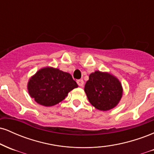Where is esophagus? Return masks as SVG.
Listing matches in <instances>:
<instances>
[{"label": "esophagus", "mask_w": 154, "mask_h": 154, "mask_svg": "<svg viewBox=\"0 0 154 154\" xmlns=\"http://www.w3.org/2000/svg\"><path fill=\"white\" fill-rule=\"evenodd\" d=\"M77 82L79 87H83V86H84V81H83L82 79H79V80H77Z\"/></svg>", "instance_id": "34e87169"}]
</instances>
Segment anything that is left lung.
I'll return each instance as SVG.
<instances>
[{
  "label": "left lung",
  "instance_id": "1",
  "mask_svg": "<svg viewBox=\"0 0 154 154\" xmlns=\"http://www.w3.org/2000/svg\"><path fill=\"white\" fill-rule=\"evenodd\" d=\"M84 90L92 106L103 111L116 107L123 95L119 79L110 73L100 71L89 75Z\"/></svg>",
  "mask_w": 154,
  "mask_h": 154
}]
</instances>
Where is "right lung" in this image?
<instances>
[{
  "mask_svg": "<svg viewBox=\"0 0 154 154\" xmlns=\"http://www.w3.org/2000/svg\"><path fill=\"white\" fill-rule=\"evenodd\" d=\"M77 87L78 85L69 73L51 66L39 69L27 83L31 98L44 106H52L60 103Z\"/></svg>",
  "mask_w": 154,
  "mask_h": 154,
  "instance_id": "obj_1",
  "label": "right lung"
}]
</instances>
